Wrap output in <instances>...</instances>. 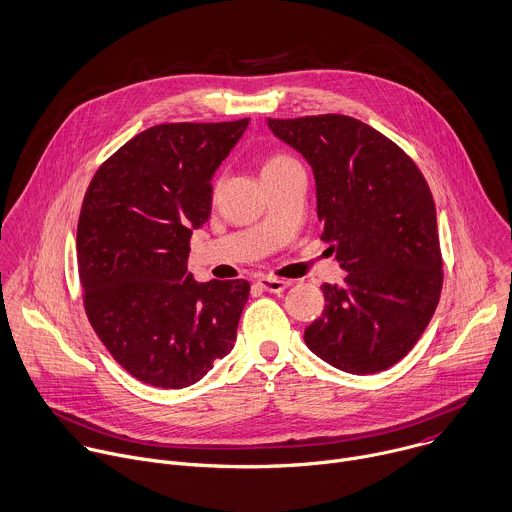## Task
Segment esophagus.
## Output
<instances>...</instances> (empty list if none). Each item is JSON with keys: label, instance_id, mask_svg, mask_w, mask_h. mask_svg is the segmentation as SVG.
<instances>
[{"label": "esophagus", "instance_id": "34e87169", "mask_svg": "<svg viewBox=\"0 0 512 512\" xmlns=\"http://www.w3.org/2000/svg\"><path fill=\"white\" fill-rule=\"evenodd\" d=\"M257 285L269 293H281L291 285V281L277 279V277H261V279H257Z\"/></svg>", "mask_w": 512, "mask_h": 512}]
</instances>
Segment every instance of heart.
<instances>
[{"instance_id": "heart-1", "label": "heart", "mask_w": 512, "mask_h": 512, "mask_svg": "<svg viewBox=\"0 0 512 512\" xmlns=\"http://www.w3.org/2000/svg\"><path fill=\"white\" fill-rule=\"evenodd\" d=\"M289 162H293V158H289V156H285V154H275V156H271V158L265 162L263 170H265V168H277V166H283V164H289Z\"/></svg>"}]
</instances>
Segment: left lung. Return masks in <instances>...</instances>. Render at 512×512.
<instances>
[{"label": "left lung", "instance_id": "obj_1", "mask_svg": "<svg viewBox=\"0 0 512 512\" xmlns=\"http://www.w3.org/2000/svg\"><path fill=\"white\" fill-rule=\"evenodd\" d=\"M313 168L321 239L346 273L323 283L307 348L348 374L398 364L430 323L442 291L436 207L416 162L376 128L344 114L267 118Z\"/></svg>", "mask_w": 512, "mask_h": 512}]
</instances>
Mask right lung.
Masks as SVG:
<instances>
[{
  "label": "right lung",
  "mask_w": 512,
  "mask_h": 512,
  "mask_svg": "<svg viewBox=\"0 0 512 512\" xmlns=\"http://www.w3.org/2000/svg\"><path fill=\"white\" fill-rule=\"evenodd\" d=\"M249 118L156 124L120 146L84 195L76 251L86 315L136 380L199 382L233 350L249 281L197 283L193 231L211 215V179Z\"/></svg>",
  "instance_id": "right-lung-1"
}]
</instances>
